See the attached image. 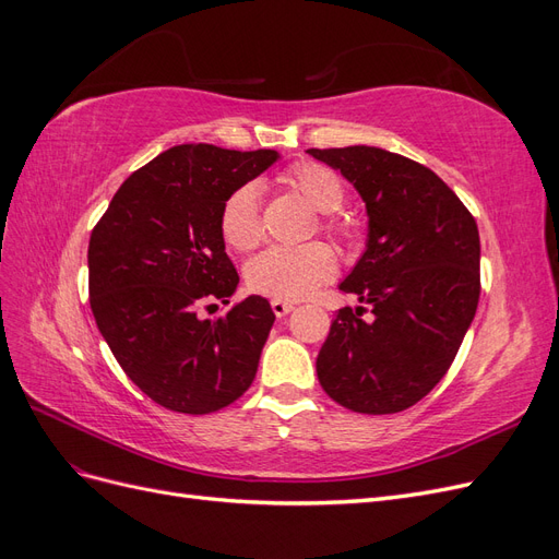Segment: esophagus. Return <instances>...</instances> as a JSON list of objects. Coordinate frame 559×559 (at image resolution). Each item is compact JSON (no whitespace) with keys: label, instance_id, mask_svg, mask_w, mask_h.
<instances>
[{"label":"esophagus","instance_id":"esophagus-1","mask_svg":"<svg viewBox=\"0 0 559 559\" xmlns=\"http://www.w3.org/2000/svg\"><path fill=\"white\" fill-rule=\"evenodd\" d=\"M270 308H273V312H275V317H286L289 314L296 306L292 300H282V298H273L270 300Z\"/></svg>","mask_w":559,"mask_h":559}]
</instances>
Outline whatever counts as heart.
<instances>
[{
	"instance_id": "1",
	"label": "heart",
	"mask_w": 559,
	"mask_h": 559,
	"mask_svg": "<svg viewBox=\"0 0 559 559\" xmlns=\"http://www.w3.org/2000/svg\"><path fill=\"white\" fill-rule=\"evenodd\" d=\"M284 183L306 198L308 205L321 214L343 207L345 186L335 173L319 163H296L284 173ZM331 230H341L333 222ZM222 235L228 247L247 251L261 240V193L257 183H242L222 207ZM335 273L333 251L310 242L300 247H270L247 265V284L257 294L282 300H296L312 294Z\"/></svg>"
}]
</instances>
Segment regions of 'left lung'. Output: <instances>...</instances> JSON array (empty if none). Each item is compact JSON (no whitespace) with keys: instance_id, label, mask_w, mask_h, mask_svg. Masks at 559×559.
Masks as SVG:
<instances>
[{"instance_id":"obj_1","label":"left lung","mask_w":559,"mask_h":559,"mask_svg":"<svg viewBox=\"0 0 559 559\" xmlns=\"http://www.w3.org/2000/svg\"><path fill=\"white\" fill-rule=\"evenodd\" d=\"M361 195L366 249L337 289L370 306L343 308L317 357L324 392L345 408L389 415L425 399L448 373L476 317V218L429 167L378 146L308 148Z\"/></svg>"}]
</instances>
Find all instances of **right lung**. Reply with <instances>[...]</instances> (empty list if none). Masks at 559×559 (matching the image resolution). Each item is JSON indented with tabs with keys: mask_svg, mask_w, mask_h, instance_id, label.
Wrapping results in <instances>:
<instances>
[{
	"mask_svg": "<svg viewBox=\"0 0 559 559\" xmlns=\"http://www.w3.org/2000/svg\"><path fill=\"white\" fill-rule=\"evenodd\" d=\"M277 160L270 148L173 146L121 183L93 228L95 324L126 376L167 411H222L257 376L270 302L249 296L212 319L198 310L226 306L240 282L222 235L226 198Z\"/></svg>",
	"mask_w": 559,
	"mask_h": 559,
	"instance_id": "1",
	"label": "right lung"
}]
</instances>
